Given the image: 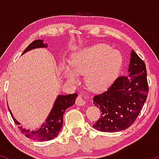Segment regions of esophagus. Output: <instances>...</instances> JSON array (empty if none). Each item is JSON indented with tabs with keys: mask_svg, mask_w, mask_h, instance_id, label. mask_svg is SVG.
Returning <instances> with one entry per match:
<instances>
[{
	"mask_svg": "<svg viewBox=\"0 0 159 159\" xmlns=\"http://www.w3.org/2000/svg\"><path fill=\"white\" fill-rule=\"evenodd\" d=\"M85 103H86V101L83 99V98L81 97L80 95L78 96L76 100V104L78 105V106H85Z\"/></svg>",
	"mask_w": 159,
	"mask_h": 159,
	"instance_id": "obj_1",
	"label": "esophagus"
}]
</instances>
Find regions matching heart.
<instances>
[{"instance_id": "1", "label": "heart", "mask_w": 159, "mask_h": 159, "mask_svg": "<svg viewBox=\"0 0 159 159\" xmlns=\"http://www.w3.org/2000/svg\"><path fill=\"white\" fill-rule=\"evenodd\" d=\"M123 62L121 52L106 44L86 46L75 52L71 65H65L67 80L76 83L79 75L85 74V83L89 88L100 90L111 84L118 76Z\"/></svg>"}]
</instances>
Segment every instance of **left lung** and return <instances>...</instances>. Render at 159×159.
Here are the masks:
<instances>
[{"mask_svg": "<svg viewBox=\"0 0 159 159\" xmlns=\"http://www.w3.org/2000/svg\"><path fill=\"white\" fill-rule=\"evenodd\" d=\"M128 75L119 76L103 93L94 97L93 103L101 112L93 125L103 132H116L129 128L136 120L147 98L146 65L141 58L131 52Z\"/></svg>", "mask_w": 159, "mask_h": 159, "instance_id": "obj_1", "label": "left lung"}]
</instances>
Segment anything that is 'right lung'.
Segmentation results:
<instances>
[{"label": "right lung", "instance_id": "obj_1", "mask_svg": "<svg viewBox=\"0 0 159 159\" xmlns=\"http://www.w3.org/2000/svg\"><path fill=\"white\" fill-rule=\"evenodd\" d=\"M47 47L48 45L44 43V41L43 40H34L25 49L22 55H24L27 52L37 49V48ZM77 96L78 94L76 93L68 94V95L58 94L45 122L41 125L40 128H37L36 130H32V131L29 129H25L22 126H19L20 123L14 118L8 105L7 107L12 119L15 122L16 125H19L18 127L25 136L31 140H37V141H46V140H52L58 136L63 125V116L65 111L66 109L70 107L74 104L75 100L77 98Z\"/></svg>", "mask_w": 159, "mask_h": 159}]
</instances>
